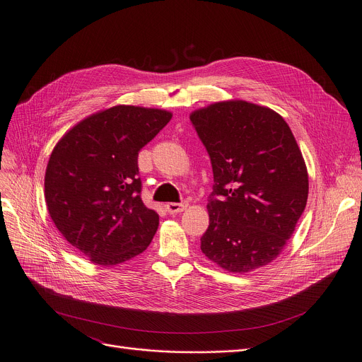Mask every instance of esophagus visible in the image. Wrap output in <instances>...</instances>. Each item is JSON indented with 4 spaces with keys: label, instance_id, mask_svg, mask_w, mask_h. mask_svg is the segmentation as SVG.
Here are the masks:
<instances>
[{
    "label": "esophagus",
    "instance_id": "esophagus-1",
    "mask_svg": "<svg viewBox=\"0 0 362 362\" xmlns=\"http://www.w3.org/2000/svg\"><path fill=\"white\" fill-rule=\"evenodd\" d=\"M187 202H182V203H166L165 204V208H166V211L169 212V214H180V212H183V211H186L187 209Z\"/></svg>",
    "mask_w": 362,
    "mask_h": 362
}]
</instances>
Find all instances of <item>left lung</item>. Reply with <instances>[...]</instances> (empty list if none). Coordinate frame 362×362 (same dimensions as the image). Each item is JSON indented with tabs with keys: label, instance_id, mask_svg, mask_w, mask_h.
Here are the masks:
<instances>
[{
	"label": "left lung",
	"instance_id": "left-lung-1",
	"mask_svg": "<svg viewBox=\"0 0 362 362\" xmlns=\"http://www.w3.org/2000/svg\"><path fill=\"white\" fill-rule=\"evenodd\" d=\"M190 120L208 150L215 186L200 249L219 268L246 274L284 250L308 200V170L281 115L245 100L197 109Z\"/></svg>",
	"mask_w": 362,
	"mask_h": 362
}]
</instances>
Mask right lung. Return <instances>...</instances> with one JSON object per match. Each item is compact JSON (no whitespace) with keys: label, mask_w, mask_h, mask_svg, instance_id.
Returning a JSON list of instances; mask_svg holds the SVG:
<instances>
[{"label":"right lung","mask_w":362,"mask_h":362,"mask_svg":"<svg viewBox=\"0 0 362 362\" xmlns=\"http://www.w3.org/2000/svg\"><path fill=\"white\" fill-rule=\"evenodd\" d=\"M117 105L78 122L54 146L44 176L51 221L93 264L120 265L150 245L159 215L140 197V148L172 119Z\"/></svg>","instance_id":"right-lung-1"}]
</instances>
